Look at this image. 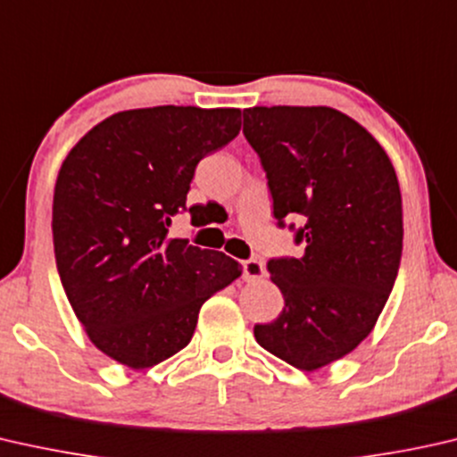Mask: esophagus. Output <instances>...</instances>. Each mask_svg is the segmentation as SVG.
Masks as SVG:
<instances>
[{"label": "esophagus", "instance_id": "1", "mask_svg": "<svg viewBox=\"0 0 457 457\" xmlns=\"http://www.w3.org/2000/svg\"><path fill=\"white\" fill-rule=\"evenodd\" d=\"M243 270H245V278L247 280H260L266 274V270H263V263L260 260H255V257H249V260L243 262Z\"/></svg>", "mask_w": 457, "mask_h": 457}]
</instances>
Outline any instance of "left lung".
<instances>
[{
  "instance_id": "8db88e82",
  "label": "left lung",
  "mask_w": 457,
  "mask_h": 457,
  "mask_svg": "<svg viewBox=\"0 0 457 457\" xmlns=\"http://www.w3.org/2000/svg\"><path fill=\"white\" fill-rule=\"evenodd\" d=\"M243 134L266 170L278 227L305 247L268 262L284 309L253 328L255 340L315 371L371 334L392 293L404 239L398 177L379 142L329 107L245 109Z\"/></svg>"
}]
</instances>
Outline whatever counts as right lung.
I'll list each match as a JSON object with an SVG mask.
<instances>
[{"instance_id": "1", "label": "right lung", "mask_w": 457, "mask_h": 457, "mask_svg": "<svg viewBox=\"0 0 457 457\" xmlns=\"http://www.w3.org/2000/svg\"><path fill=\"white\" fill-rule=\"evenodd\" d=\"M239 129V109L121 111L63 161L53 195L57 272L92 344L121 365L148 369L179 353L204 303L243 274L233 257L169 235L187 212L197 162Z\"/></svg>"}]
</instances>
